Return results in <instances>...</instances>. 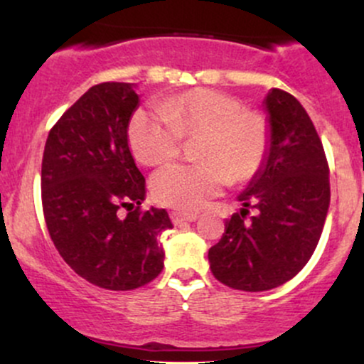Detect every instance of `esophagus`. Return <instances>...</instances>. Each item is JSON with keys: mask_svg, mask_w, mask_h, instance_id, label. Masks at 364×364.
<instances>
[{"mask_svg": "<svg viewBox=\"0 0 364 364\" xmlns=\"http://www.w3.org/2000/svg\"><path fill=\"white\" fill-rule=\"evenodd\" d=\"M198 219V215L193 214V212H179V210H174L171 212V220H173L174 224H183V223H195V220Z\"/></svg>", "mask_w": 364, "mask_h": 364, "instance_id": "esophagus-1", "label": "esophagus"}]
</instances>
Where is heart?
<instances>
[{"instance_id": "heart-1", "label": "heart", "mask_w": 364, "mask_h": 364, "mask_svg": "<svg viewBox=\"0 0 364 364\" xmlns=\"http://www.w3.org/2000/svg\"><path fill=\"white\" fill-rule=\"evenodd\" d=\"M196 136L202 162L168 166L150 181L162 205L198 210L231 181L253 178L269 152L270 127L260 112L212 89L188 90L135 111L128 124L132 152L147 166L166 164L178 156L183 139Z\"/></svg>"}]
</instances>
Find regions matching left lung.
<instances>
[{
  "mask_svg": "<svg viewBox=\"0 0 364 364\" xmlns=\"http://www.w3.org/2000/svg\"><path fill=\"white\" fill-rule=\"evenodd\" d=\"M270 127L265 162L237 196L243 208L225 220L208 250L217 281L240 291H269L306 265L330 205L328 164L310 116L296 97L272 89L263 101ZM257 215L245 221L247 208Z\"/></svg>",
  "mask_w": 364,
  "mask_h": 364,
  "instance_id": "obj_1",
  "label": "left lung"
}]
</instances>
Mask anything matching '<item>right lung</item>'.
I'll return each instance as SVG.
<instances>
[{"mask_svg": "<svg viewBox=\"0 0 364 364\" xmlns=\"http://www.w3.org/2000/svg\"><path fill=\"white\" fill-rule=\"evenodd\" d=\"M135 89L123 82L90 87L51 128L43 156L49 236L75 272L109 291L154 281L164 267L159 236L173 228L164 208L140 210L145 178L128 145L140 102Z\"/></svg>", "mask_w": 364, "mask_h": 364, "instance_id": "add662e5", "label": "right lung"}]
</instances>
